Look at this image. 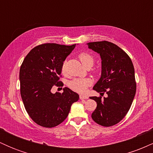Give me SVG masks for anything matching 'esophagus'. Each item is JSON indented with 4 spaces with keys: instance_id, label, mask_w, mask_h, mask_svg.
Segmentation results:
<instances>
[{
    "instance_id": "1",
    "label": "esophagus",
    "mask_w": 153,
    "mask_h": 153,
    "mask_svg": "<svg viewBox=\"0 0 153 153\" xmlns=\"http://www.w3.org/2000/svg\"><path fill=\"white\" fill-rule=\"evenodd\" d=\"M80 100H86L88 99V96L86 95H80Z\"/></svg>"
}]
</instances>
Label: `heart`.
Listing matches in <instances>:
<instances>
[{
  "mask_svg": "<svg viewBox=\"0 0 153 153\" xmlns=\"http://www.w3.org/2000/svg\"><path fill=\"white\" fill-rule=\"evenodd\" d=\"M78 58L84 66L91 67L94 62V57L91 54L87 52H82L78 55ZM62 73H65V63H63L62 65ZM92 84V80L90 78H74L71 80L68 85L73 91L78 93H84L87 90V88Z\"/></svg>",
  "mask_w": 153,
  "mask_h": 153,
  "instance_id": "heart-1",
  "label": "heart"
}]
</instances>
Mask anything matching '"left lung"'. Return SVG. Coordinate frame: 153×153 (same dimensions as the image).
Segmentation results:
<instances>
[{"instance_id": "obj_1", "label": "left lung", "mask_w": 153, "mask_h": 153, "mask_svg": "<svg viewBox=\"0 0 153 153\" xmlns=\"http://www.w3.org/2000/svg\"><path fill=\"white\" fill-rule=\"evenodd\" d=\"M89 49L100 54L101 75L94 90L102 96L90 97L97 103L92 113L93 120L103 127L117 124L130 108L135 94L134 68L129 55L115 44L107 41L87 43Z\"/></svg>"}]
</instances>
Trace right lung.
I'll list each match as a JSON object with an SVG mask.
<instances>
[{"label": "right lung", "mask_w": 153, "mask_h": 153, "mask_svg": "<svg viewBox=\"0 0 153 153\" xmlns=\"http://www.w3.org/2000/svg\"><path fill=\"white\" fill-rule=\"evenodd\" d=\"M75 45L47 43L33 48L23 61L19 72L20 92L25 109L35 123L47 128L59 125L68 117L79 95L68 88L52 94L59 81L62 65Z\"/></svg>", "instance_id": "1"}]
</instances>
